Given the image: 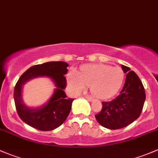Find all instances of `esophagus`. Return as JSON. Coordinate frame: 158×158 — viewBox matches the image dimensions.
Instances as JSON below:
<instances>
[{
  "mask_svg": "<svg viewBox=\"0 0 158 158\" xmlns=\"http://www.w3.org/2000/svg\"><path fill=\"white\" fill-rule=\"evenodd\" d=\"M85 98L87 99V100H89V101H90V102H92L93 100H94V99H93L92 97H88V96H86V97H85Z\"/></svg>",
  "mask_w": 158,
  "mask_h": 158,
  "instance_id": "34e87169",
  "label": "esophagus"
}]
</instances>
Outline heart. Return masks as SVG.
Masks as SVG:
<instances>
[{
    "instance_id": "heart-1",
    "label": "heart",
    "mask_w": 158,
    "mask_h": 158,
    "mask_svg": "<svg viewBox=\"0 0 158 158\" xmlns=\"http://www.w3.org/2000/svg\"><path fill=\"white\" fill-rule=\"evenodd\" d=\"M125 74L121 68L108 64H86L78 74L71 71L68 75V82L74 92L84 90L91 87L94 97L102 100L111 98L117 94L123 85Z\"/></svg>"
}]
</instances>
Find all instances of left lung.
Instances as JSON below:
<instances>
[{
	"mask_svg": "<svg viewBox=\"0 0 158 158\" xmlns=\"http://www.w3.org/2000/svg\"><path fill=\"white\" fill-rule=\"evenodd\" d=\"M122 69L126 77L119 95L112 101L103 102L101 111L95 115L100 125L109 129H118L132 123L141 115L145 101V91L139 76L123 64Z\"/></svg>",
	"mask_w": 158,
	"mask_h": 158,
	"instance_id": "left-lung-1",
	"label": "left lung"
}]
</instances>
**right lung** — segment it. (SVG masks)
<instances>
[{"label":"right lung","instance_id":"right-lung-1","mask_svg":"<svg viewBox=\"0 0 158 158\" xmlns=\"http://www.w3.org/2000/svg\"><path fill=\"white\" fill-rule=\"evenodd\" d=\"M68 64L64 61H49L32 66L20 76L14 88V97L19 118L29 126L40 130L51 131L59 127L67 118L74 99L67 98L64 74ZM47 77L54 82L56 88L50 100L37 108H30L22 101V86L31 79Z\"/></svg>","mask_w":158,"mask_h":158}]
</instances>
